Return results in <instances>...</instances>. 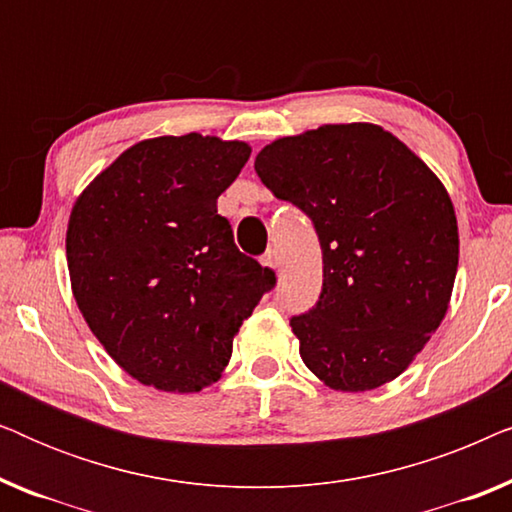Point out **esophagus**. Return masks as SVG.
<instances>
[{"label": "esophagus", "mask_w": 512, "mask_h": 512, "mask_svg": "<svg viewBox=\"0 0 512 512\" xmlns=\"http://www.w3.org/2000/svg\"><path fill=\"white\" fill-rule=\"evenodd\" d=\"M261 261H263L265 268H272V270H277V268H279V256H277V251H275V249H268V251H265Z\"/></svg>", "instance_id": "1"}]
</instances>
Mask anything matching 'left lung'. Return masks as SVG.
Returning a JSON list of instances; mask_svg holds the SVG:
<instances>
[{
    "label": "left lung",
    "instance_id": "1",
    "mask_svg": "<svg viewBox=\"0 0 512 512\" xmlns=\"http://www.w3.org/2000/svg\"><path fill=\"white\" fill-rule=\"evenodd\" d=\"M254 170L310 216L321 296L291 317L305 366L335 391H368L410 366L450 305L459 230L440 179L373 123L282 137Z\"/></svg>",
    "mask_w": 512,
    "mask_h": 512
}]
</instances>
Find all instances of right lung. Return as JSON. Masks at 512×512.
Here are the masks:
<instances>
[{"label": "right lung", "mask_w": 512, "mask_h": 512, "mask_svg": "<svg viewBox=\"0 0 512 512\" xmlns=\"http://www.w3.org/2000/svg\"><path fill=\"white\" fill-rule=\"evenodd\" d=\"M249 153L198 132L144 139L74 202L76 305L111 359L146 387L193 394L219 380L242 321L277 284L216 214Z\"/></svg>", "instance_id": "obj_1"}]
</instances>
